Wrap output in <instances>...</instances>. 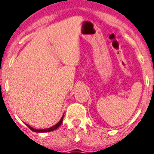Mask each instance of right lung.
<instances>
[{
	"label": "right lung",
	"instance_id": "right-lung-1",
	"mask_svg": "<svg viewBox=\"0 0 154 154\" xmlns=\"http://www.w3.org/2000/svg\"><path fill=\"white\" fill-rule=\"evenodd\" d=\"M63 117H64V115L62 116V117L60 118V120L59 121V122L58 123H57V124L55 125H53V126L50 127V128H48V129H34V128H32V127H31L30 125H29L26 124V125H27L29 128L33 132H36V133H46V132H51V131H53V130H55V129H57L58 128V127L60 126V125H61V123H62V121H63Z\"/></svg>",
	"mask_w": 154,
	"mask_h": 154
}]
</instances>
